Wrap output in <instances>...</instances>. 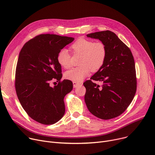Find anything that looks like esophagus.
<instances>
[{
	"label": "esophagus",
	"instance_id": "34e87169",
	"mask_svg": "<svg viewBox=\"0 0 155 155\" xmlns=\"http://www.w3.org/2000/svg\"><path fill=\"white\" fill-rule=\"evenodd\" d=\"M81 85V83L79 82H75V81H73V85L74 88H77L78 87L79 85Z\"/></svg>",
	"mask_w": 155,
	"mask_h": 155
}]
</instances>
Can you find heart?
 <instances>
[{"label": "heart", "instance_id": "1", "mask_svg": "<svg viewBox=\"0 0 155 155\" xmlns=\"http://www.w3.org/2000/svg\"><path fill=\"white\" fill-rule=\"evenodd\" d=\"M75 53L81 54L80 67L73 68L65 74V77L75 82H80L86 78L91 70L96 72L103 65L106 49L101 41L93 42L91 40L80 38L71 46ZM58 62L64 68H68L71 66L70 54L67 49H61L58 55Z\"/></svg>", "mask_w": 155, "mask_h": 155}]
</instances>
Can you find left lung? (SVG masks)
<instances>
[{
    "label": "left lung",
    "mask_w": 155,
    "mask_h": 155,
    "mask_svg": "<svg viewBox=\"0 0 155 155\" xmlns=\"http://www.w3.org/2000/svg\"><path fill=\"white\" fill-rule=\"evenodd\" d=\"M105 45L106 56L102 67L83 83L86 88L85 101L96 117L107 120L116 117L132 101L137 89L135 62L130 49L118 36L109 30L87 35ZM91 79L103 82L102 87Z\"/></svg>",
    "instance_id": "obj_1"
}]
</instances>
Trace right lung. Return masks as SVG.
I'll return each mask as SVG.
<instances>
[{"instance_id": "1", "label": "right lung", "mask_w": 155, "mask_h": 155, "mask_svg": "<svg viewBox=\"0 0 155 155\" xmlns=\"http://www.w3.org/2000/svg\"><path fill=\"white\" fill-rule=\"evenodd\" d=\"M74 38L40 35L28 41L21 49L15 72V90L19 101L33 120L45 125L58 122L65 114V96L72 90L73 83L61 79L59 52L71 43ZM59 81L50 86L52 80Z\"/></svg>"}]
</instances>
